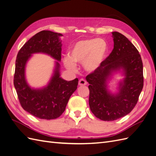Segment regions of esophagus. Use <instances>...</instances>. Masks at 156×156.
<instances>
[{"label":"esophagus","mask_w":156,"mask_h":156,"mask_svg":"<svg viewBox=\"0 0 156 156\" xmlns=\"http://www.w3.org/2000/svg\"><path fill=\"white\" fill-rule=\"evenodd\" d=\"M87 83L84 79H81L79 80V86H81V87L85 86V85H87Z\"/></svg>","instance_id":"esophagus-1"}]
</instances>
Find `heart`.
<instances>
[{"label":"heart","mask_w":156,"mask_h":156,"mask_svg":"<svg viewBox=\"0 0 156 156\" xmlns=\"http://www.w3.org/2000/svg\"><path fill=\"white\" fill-rule=\"evenodd\" d=\"M108 52L107 42L102 38H86L79 40L72 45L69 56L63 59L68 69H76V63L83 65L87 72H95L100 68Z\"/></svg>","instance_id":"heart-1"}]
</instances>
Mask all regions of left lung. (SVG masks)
<instances>
[{
    "label": "left lung",
    "instance_id": "obj_1",
    "mask_svg": "<svg viewBox=\"0 0 156 156\" xmlns=\"http://www.w3.org/2000/svg\"><path fill=\"white\" fill-rule=\"evenodd\" d=\"M114 48L101 66L86 77L90 84L89 105L93 114L104 121H113L133 110L144 84L143 65L138 50L123 34L112 32ZM122 70L125 77L119 91H108L107 82L113 73Z\"/></svg>",
    "mask_w": 156,
    "mask_h": 156
}]
</instances>
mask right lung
<instances>
[{
    "label": "right lung",
    "instance_id": "right-lung-1",
    "mask_svg": "<svg viewBox=\"0 0 156 156\" xmlns=\"http://www.w3.org/2000/svg\"><path fill=\"white\" fill-rule=\"evenodd\" d=\"M62 34L42 30L28 40L18 52L16 60L13 84L20 104L25 111L40 119L52 120L64 112L72 94L76 90L79 80L66 81L61 78L60 64L56 62L54 73L50 83L41 89H32L25 78V67L31 54L37 52L50 55L61 60Z\"/></svg>",
    "mask_w": 156,
    "mask_h": 156
}]
</instances>
